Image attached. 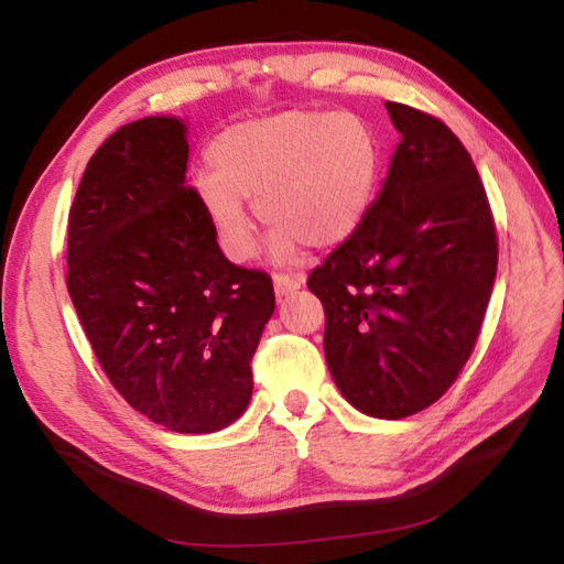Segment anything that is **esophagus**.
Returning <instances> with one entry per match:
<instances>
[{
  "instance_id": "obj_1",
  "label": "esophagus",
  "mask_w": 564,
  "mask_h": 564,
  "mask_svg": "<svg viewBox=\"0 0 564 564\" xmlns=\"http://www.w3.org/2000/svg\"><path fill=\"white\" fill-rule=\"evenodd\" d=\"M305 281L303 273H273V289L279 295H289L299 291Z\"/></svg>"
}]
</instances>
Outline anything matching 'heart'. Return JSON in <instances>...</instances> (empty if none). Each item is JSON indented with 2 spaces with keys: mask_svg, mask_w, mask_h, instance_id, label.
Wrapping results in <instances>:
<instances>
[{
  "mask_svg": "<svg viewBox=\"0 0 564 564\" xmlns=\"http://www.w3.org/2000/svg\"><path fill=\"white\" fill-rule=\"evenodd\" d=\"M212 174L196 194L218 246L234 261L253 251V202L273 228L279 251L295 241L336 246L356 231L376 198L383 141L376 123L352 109H289L228 127L208 147Z\"/></svg>",
  "mask_w": 564,
  "mask_h": 564,
  "instance_id": "1",
  "label": "heart"
}]
</instances>
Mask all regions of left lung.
<instances>
[{
    "label": "left lung",
    "mask_w": 564,
    "mask_h": 564,
    "mask_svg": "<svg viewBox=\"0 0 564 564\" xmlns=\"http://www.w3.org/2000/svg\"><path fill=\"white\" fill-rule=\"evenodd\" d=\"M403 133L360 226L308 275L323 348L350 405L415 415L447 393L480 336L498 234L480 174L431 113L386 101Z\"/></svg>",
    "instance_id": "obj_1"
}]
</instances>
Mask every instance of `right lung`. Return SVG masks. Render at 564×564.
Listing matches in <instances>:
<instances>
[{"instance_id":"add662e5","label":"right lung","mask_w":564,"mask_h":564,"mask_svg":"<svg viewBox=\"0 0 564 564\" xmlns=\"http://www.w3.org/2000/svg\"><path fill=\"white\" fill-rule=\"evenodd\" d=\"M186 127L147 117L97 149L69 208L66 289L109 383L174 433L243 413L275 308L271 275L226 259L186 186Z\"/></svg>"}]
</instances>
